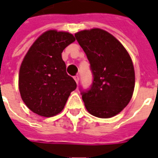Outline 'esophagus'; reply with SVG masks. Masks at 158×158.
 <instances>
[{
    "instance_id": "obj_1",
    "label": "esophagus",
    "mask_w": 158,
    "mask_h": 158,
    "mask_svg": "<svg viewBox=\"0 0 158 158\" xmlns=\"http://www.w3.org/2000/svg\"><path fill=\"white\" fill-rule=\"evenodd\" d=\"M73 79H74V80H75V82L77 83V84H79V75H76L73 77Z\"/></svg>"
}]
</instances>
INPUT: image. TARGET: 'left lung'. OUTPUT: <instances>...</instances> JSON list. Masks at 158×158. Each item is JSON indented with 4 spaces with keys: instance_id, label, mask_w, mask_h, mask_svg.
<instances>
[{
    "instance_id": "1",
    "label": "left lung",
    "mask_w": 158,
    "mask_h": 158,
    "mask_svg": "<svg viewBox=\"0 0 158 158\" xmlns=\"http://www.w3.org/2000/svg\"><path fill=\"white\" fill-rule=\"evenodd\" d=\"M75 38L90 64L93 81L80 88L83 102L93 116L108 118L129 104L135 88V70L125 48L111 34L100 29L76 33Z\"/></svg>"
}]
</instances>
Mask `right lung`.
I'll return each instance as SVG.
<instances>
[{
    "label": "right lung",
    "instance_id": "add662e5",
    "mask_svg": "<svg viewBox=\"0 0 158 158\" xmlns=\"http://www.w3.org/2000/svg\"><path fill=\"white\" fill-rule=\"evenodd\" d=\"M75 40L72 34L49 30L36 40L23 58L19 76L23 102L40 116L62 112L76 82L66 72L64 49Z\"/></svg>",
    "mask_w": 158,
    "mask_h": 158
}]
</instances>
